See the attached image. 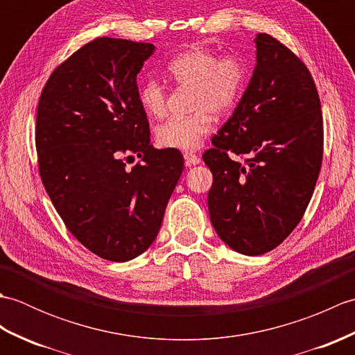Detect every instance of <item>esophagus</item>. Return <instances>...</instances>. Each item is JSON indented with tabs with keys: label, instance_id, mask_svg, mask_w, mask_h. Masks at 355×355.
I'll return each mask as SVG.
<instances>
[{
	"label": "esophagus",
	"instance_id": "1",
	"mask_svg": "<svg viewBox=\"0 0 355 355\" xmlns=\"http://www.w3.org/2000/svg\"><path fill=\"white\" fill-rule=\"evenodd\" d=\"M183 157H184L186 166H195V164H198V163L201 162V158H200L198 155L192 154V153H184V154H183Z\"/></svg>",
	"mask_w": 355,
	"mask_h": 355
}]
</instances>
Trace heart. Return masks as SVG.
Returning <instances> with one entry per match:
<instances>
[{"instance_id":"1","label":"heart","mask_w":355,"mask_h":355,"mask_svg":"<svg viewBox=\"0 0 355 355\" xmlns=\"http://www.w3.org/2000/svg\"><path fill=\"white\" fill-rule=\"evenodd\" d=\"M247 64L239 53L207 49L182 51L168 64L169 78L192 88V110L187 117H172L157 126L155 139L163 148L192 150L212 131L214 112L225 114L238 103L247 84ZM168 93L160 82L148 79L139 89V103L149 117L160 119L168 110Z\"/></svg>"}]
</instances>
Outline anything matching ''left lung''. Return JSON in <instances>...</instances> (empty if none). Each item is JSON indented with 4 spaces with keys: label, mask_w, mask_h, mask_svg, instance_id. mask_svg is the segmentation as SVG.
<instances>
[{
    "label": "left lung",
    "mask_w": 355,
    "mask_h": 355,
    "mask_svg": "<svg viewBox=\"0 0 355 355\" xmlns=\"http://www.w3.org/2000/svg\"><path fill=\"white\" fill-rule=\"evenodd\" d=\"M256 67L232 117L202 154L212 171L209 215L238 253L273 250L302 220L323 157L311 73L276 37H254Z\"/></svg>",
    "instance_id": "8db88e82"
}]
</instances>
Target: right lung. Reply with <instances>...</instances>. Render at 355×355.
Segmentation results:
<instances>
[{
    "instance_id": "right-lung-1",
    "label": "right lung",
    "mask_w": 355,
    "mask_h": 355,
    "mask_svg": "<svg viewBox=\"0 0 355 355\" xmlns=\"http://www.w3.org/2000/svg\"><path fill=\"white\" fill-rule=\"evenodd\" d=\"M154 50L149 42L96 37L56 67L37 103L45 191L71 235L114 262L154 243L184 168L178 149L149 145L137 74ZM132 155L139 162L128 166Z\"/></svg>"
}]
</instances>
